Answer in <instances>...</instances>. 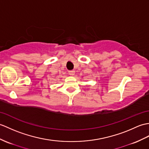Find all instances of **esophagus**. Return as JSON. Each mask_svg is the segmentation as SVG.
Returning <instances> with one entry per match:
<instances>
[{
    "mask_svg": "<svg viewBox=\"0 0 149 149\" xmlns=\"http://www.w3.org/2000/svg\"><path fill=\"white\" fill-rule=\"evenodd\" d=\"M68 74H69V75H74L75 74V71L74 70H69Z\"/></svg>",
    "mask_w": 149,
    "mask_h": 149,
    "instance_id": "1",
    "label": "esophagus"
}]
</instances>
